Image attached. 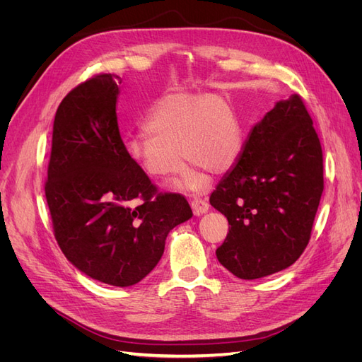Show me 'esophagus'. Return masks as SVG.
I'll list each match as a JSON object with an SVG mask.
<instances>
[{
    "instance_id": "1",
    "label": "esophagus",
    "mask_w": 362,
    "mask_h": 362,
    "mask_svg": "<svg viewBox=\"0 0 362 362\" xmlns=\"http://www.w3.org/2000/svg\"><path fill=\"white\" fill-rule=\"evenodd\" d=\"M190 204H192V210L196 216H201V214L206 213L208 208H210V206H208V202L202 198H193Z\"/></svg>"
}]
</instances>
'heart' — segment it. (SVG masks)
Listing matches in <instances>:
<instances>
[{"instance_id":"1","label":"heart","mask_w":362,"mask_h":362,"mask_svg":"<svg viewBox=\"0 0 362 362\" xmlns=\"http://www.w3.org/2000/svg\"><path fill=\"white\" fill-rule=\"evenodd\" d=\"M147 134L125 140L129 160L156 180L177 173L182 158L190 166L175 184L180 190L199 192L204 172L223 173L242 146L238 120L221 96L213 93H170L163 96L146 119Z\"/></svg>"}]
</instances>
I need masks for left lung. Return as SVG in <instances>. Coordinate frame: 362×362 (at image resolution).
<instances>
[{
	"label": "left lung",
	"mask_w": 362,
	"mask_h": 362,
	"mask_svg": "<svg viewBox=\"0 0 362 362\" xmlns=\"http://www.w3.org/2000/svg\"><path fill=\"white\" fill-rule=\"evenodd\" d=\"M323 193V152L299 95L276 103L250 129L234 168L210 196L231 225L216 250L240 279L290 267L310 242Z\"/></svg>",
	"instance_id": "obj_1"
}]
</instances>
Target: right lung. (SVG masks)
I'll use <instances>...</instances> for the list:
<instances>
[{"mask_svg":"<svg viewBox=\"0 0 362 362\" xmlns=\"http://www.w3.org/2000/svg\"><path fill=\"white\" fill-rule=\"evenodd\" d=\"M117 75L100 74L60 103L45 196L57 243L87 276L129 287L157 266L166 237L189 221L178 193H160L120 139ZM139 201L137 207L130 202Z\"/></svg>","mask_w":362,"mask_h":362,"instance_id":"obj_1","label":"right lung"}]
</instances>
